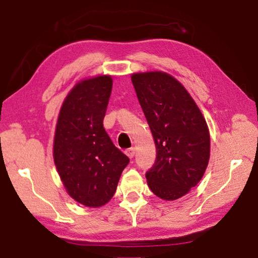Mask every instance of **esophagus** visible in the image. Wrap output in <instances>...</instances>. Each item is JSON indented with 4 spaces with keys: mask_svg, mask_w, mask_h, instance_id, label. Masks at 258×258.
<instances>
[{
    "mask_svg": "<svg viewBox=\"0 0 258 258\" xmlns=\"http://www.w3.org/2000/svg\"><path fill=\"white\" fill-rule=\"evenodd\" d=\"M126 155H127L130 159H132V157H134V155H136V149L134 148H128L126 149Z\"/></svg>",
    "mask_w": 258,
    "mask_h": 258,
    "instance_id": "esophagus-1",
    "label": "esophagus"
}]
</instances>
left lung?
<instances>
[{"label":"left lung","mask_w":258,"mask_h":258,"mask_svg":"<svg viewBox=\"0 0 258 258\" xmlns=\"http://www.w3.org/2000/svg\"><path fill=\"white\" fill-rule=\"evenodd\" d=\"M156 147L146 172L149 189L164 201L185 196L204 176L210 160L206 120L189 92L164 72L131 76Z\"/></svg>","instance_id":"1"}]
</instances>
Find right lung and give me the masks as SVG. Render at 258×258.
<instances>
[{
  "mask_svg": "<svg viewBox=\"0 0 258 258\" xmlns=\"http://www.w3.org/2000/svg\"><path fill=\"white\" fill-rule=\"evenodd\" d=\"M112 90L110 75L78 82L68 92L57 118L53 159L67 194L88 207L113 197L130 159L103 127Z\"/></svg>",
  "mask_w": 258,
  "mask_h": 258,
  "instance_id": "obj_1",
  "label": "right lung"
}]
</instances>
